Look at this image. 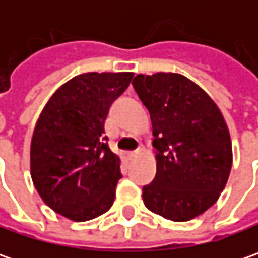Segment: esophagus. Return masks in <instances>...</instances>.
<instances>
[{"label":"esophagus","mask_w":258,"mask_h":258,"mask_svg":"<svg viewBox=\"0 0 258 258\" xmlns=\"http://www.w3.org/2000/svg\"><path fill=\"white\" fill-rule=\"evenodd\" d=\"M144 152V148L141 146V148H138V149H135V151H132V152H129V158L131 159H135V158H138L139 155Z\"/></svg>","instance_id":"obj_1"}]
</instances>
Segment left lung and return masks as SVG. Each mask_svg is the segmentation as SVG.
<instances>
[{
  "label": "left lung",
  "mask_w": 258,
  "mask_h": 258,
  "mask_svg": "<svg viewBox=\"0 0 258 258\" xmlns=\"http://www.w3.org/2000/svg\"><path fill=\"white\" fill-rule=\"evenodd\" d=\"M134 89L151 114L156 175L142 188L148 210L189 221L217 203L228 181L233 148L223 113L192 80L178 73L138 75Z\"/></svg>",
  "instance_id": "left-lung-1"
}]
</instances>
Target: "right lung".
Instances as JSON below:
<instances>
[{
  "label": "right lung",
  "instance_id": "add662e5",
  "mask_svg": "<svg viewBox=\"0 0 258 258\" xmlns=\"http://www.w3.org/2000/svg\"><path fill=\"white\" fill-rule=\"evenodd\" d=\"M134 73H85L58 87L35 124L30 168L37 192L53 211L89 221L114 201L120 159L107 146L104 120Z\"/></svg>",
  "mask_w": 258,
  "mask_h": 258
}]
</instances>
